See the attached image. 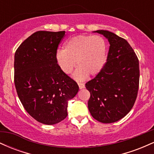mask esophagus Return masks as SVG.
Instances as JSON below:
<instances>
[{"mask_svg": "<svg viewBox=\"0 0 154 154\" xmlns=\"http://www.w3.org/2000/svg\"><path fill=\"white\" fill-rule=\"evenodd\" d=\"M78 85H79V89H82V88H85V84H84V83L78 82Z\"/></svg>", "mask_w": 154, "mask_h": 154, "instance_id": "obj_1", "label": "esophagus"}]
</instances>
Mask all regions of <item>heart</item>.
Instances as JSON below:
<instances>
[{"label": "heart", "mask_w": 154, "mask_h": 154, "mask_svg": "<svg viewBox=\"0 0 154 154\" xmlns=\"http://www.w3.org/2000/svg\"><path fill=\"white\" fill-rule=\"evenodd\" d=\"M107 43L99 35H77L64 44L56 54L57 63L63 73L69 75L76 66L73 77L76 80H84L88 75L95 76L101 71L106 61Z\"/></svg>", "instance_id": "1"}]
</instances>
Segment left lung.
<instances>
[{
  "mask_svg": "<svg viewBox=\"0 0 154 154\" xmlns=\"http://www.w3.org/2000/svg\"><path fill=\"white\" fill-rule=\"evenodd\" d=\"M93 32L103 35L110 46L103 68L85 84L91 93L88 109L100 122L113 123L126 116L135 103L139 87V61L126 40L107 30Z\"/></svg>",
  "mask_w": 154,
  "mask_h": 154,
  "instance_id": "left-lung-1",
  "label": "left lung"
}]
</instances>
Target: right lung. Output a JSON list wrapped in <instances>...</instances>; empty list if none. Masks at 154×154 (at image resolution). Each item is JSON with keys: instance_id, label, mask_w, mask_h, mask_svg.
Returning <instances> with one entry per match:
<instances>
[{"instance_id": "1", "label": "right lung", "mask_w": 154, "mask_h": 154, "mask_svg": "<svg viewBox=\"0 0 154 154\" xmlns=\"http://www.w3.org/2000/svg\"><path fill=\"white\" fill-rule=\"evenodd\" d=\"M65 31H38L19 45L14 55V83L28 114L45 125H55L67 116L68 101L79 86L63 73L56 59Z\"/></svg>"}]
</instances>
